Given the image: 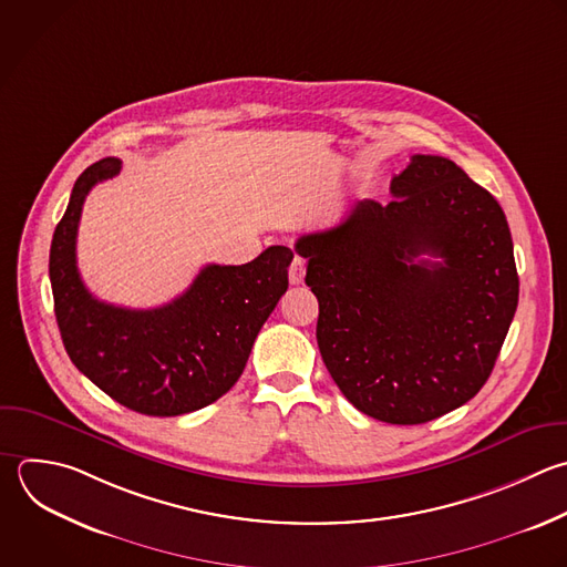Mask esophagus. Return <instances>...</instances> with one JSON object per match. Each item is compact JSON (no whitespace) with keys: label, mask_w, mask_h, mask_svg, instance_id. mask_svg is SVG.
<instances>
[{"label":"esophagus","mask_w":567,"mask_h":567,"mask_svg":"<svg viewBox=\"0 0 567 567\" xmlns=\"http://www.w3.org/2000/svg\"><path fill=\"white\" fill-rule=\"evenodd\" d=\"M288 277H290V284H295V286L303 284V277H306V261H303V259H299V257H295V259H292V264H290Z\"/></svg>","instance_id":"esophagus-1"}]
</instances>
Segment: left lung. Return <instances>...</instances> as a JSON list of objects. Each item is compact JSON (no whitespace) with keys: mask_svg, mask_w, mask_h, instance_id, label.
Returning <instances> with one entry per match:
<instances>
[{"mask_svg":"<svg viewBox=\"0 0 567 567\" xmlns=\"http://www.w3.org/2000/svg\"><path fill=\"white\" fill-rule=\"evenodd\" d=\"M390 193L385 206L357 202L295 250L308 259L319 352L343 396L372 419L414 425L483 388L518 275L498 202L454 162L414 155Z\"/></svg>","mask_w":567,"mask_h":567,"instance_id":"8db88e82","label":"left lung"}]
</instances>
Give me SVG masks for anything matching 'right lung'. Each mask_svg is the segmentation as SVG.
I'll use <instances>...</instances> for the list:
<instances>
[{
	"instance_id": "obj_1",
	"label": "right lung",
	"mask_w": 567,
	"mask_h": 567,
	"mask_svg": "<svg viewBox=\"0 0 567 567\" xmlns=\"http://www.w3.org/2000/svg\"><path fill=\"white\" fill-rule=\"evenodd\" d=\"M122 162L89 166L73 186L51 244V286L64 348L82 374L117 403L177 416L210 405L241 377L252 343L288 290L292 250L270 246L244 266H206L190 288L153 310L95 299L78 270V228L91 188Z\"/></svg>"
}]
</instances>
